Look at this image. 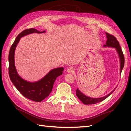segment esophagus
<instances>
[{
    "label": "esophagus",
    "mask_w": 131,
    "mask_h": 131,
    "mask_svg": "<svg viewBox=\"0 0 131 131\" xmlns=\"http://www.w3.org/2000/svg\"><path fill=\"white\" fill-rule=\"evenodd\" d=\"M67 71L69 73H73L74 72V68L73 67H70V68H69L67 69Z\"/></svg>",
    "instance_id": "obj_1"
}]
</instances>
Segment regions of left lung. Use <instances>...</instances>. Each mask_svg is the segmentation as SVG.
Here are the masks:
<instances>
[{"label":"left lung","mask_w":131,"mask_h":131,"mask_svg":"<svg viewBox=\"0 0 131 131\" xmlns=\"http://www.w3.org/2000/svg\"><path fill=\"white\" fill-rule=\"evenodd\" d=\"M106 35L107 40L106 44H105L104 47H112V48H115L118 54L119 60H120V74H121L122 71L123 70V68L124 65V57L123 53V52H122V50L121 48L120 45H119L118 41L116 40V39L115 38V37H114L112 35H110L107 32H106ZM115 89L116 88H114V90H113V91L111 92L110 93H108L107 95L100 97V98H92V97H90L86 96L84 93H82L78 88L76 90V95L78 97L80 101L85 105L95 104H97V103L100 102L102 101L103 100H105L107 97L109 96L111 94L113 93V92L115 91Z\"/></svg>","instance_id":"1"}]
</instances>
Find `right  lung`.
Here are the masks:
<instances>
[{
    "mask_svg": "<svg viewBox=\"0 0 131 131\" xmlns=\"http://www.w3.org/2000/svg\"><path fill=\"white\" fill-rule=\"evenodd\" d=\"M46 32V31H39L34 28L24 30L16 38L10 47L8 56V70L11 82L25 97L36 102H41L49 95L53 87L54 81L58 76L62 74L64 69L63 67L53 69L50 70L48 74L38 81L28 82L22 78L16 70L15 65V52L21 38L32 33L41 34Z\"/></svg>",
    "mask_w": 131,
    "mask_h": 131,
    "instance_id": "obj_1",
    "label": "right lung"
}]
</instances>
